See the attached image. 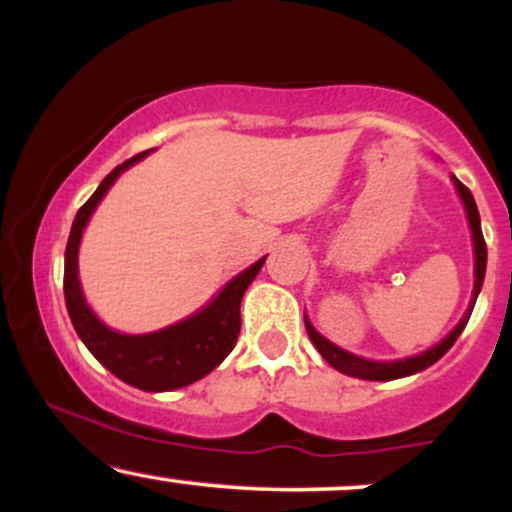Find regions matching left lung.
I'll return each instance as SVG.
<instances>
[{"label": "left lung", "mask_w": 512, "mask_h": 512, "mask_svg": "<svg viewBox=\"0 0 512 512\" xmlns=\"http://www.w3.org/2000/svg\"><path fill=\"white\" fill-rule=\"evenodd\" d=\"M452 182H455L457 192H460V199L464 202V209H467L469 228H472V240H474V291H472V305H469L467 315L462 317L460 325H457L455 330H452L448 337L443 339V342H438L436 346H433V349L424 351V354L404 358V361H370V358H361L356 354H349V351L339 349V346L327 342V339L322 337V334L317 332L313 325H310L308 317H305V330H308L310 342L315 344V349L320 351L322 358H325V361L330 363L332 368H337L339 373L351 375V378H361V380H397V378H404V375H414V373H419V370L433 366L438 358H443L445 354H448L450 346L455 344L457 337L462 334L464 325H467V320H469V315H472L474 303H477L481 284H484L486 243H484V233H481L479 209H477V202H474L472 192H469L467 187H464L457 178H452Z\"/></svg>", "instance_id": "8db88e82"}]
</instances>
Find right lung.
<instances>
[{"mask_svg":"<svg viewBox=\"0 0 512 512\" xmlns=\"http://www.w3.org/2000/svg\"><path fill=\"white\" fill-rule=\"evenodd\" d=\"M149 154L132 156L122 166L113 168L103 178L98 190L88 197V202L76 211L72 233L64 252V301H67L69 317L76 334L86 349L103 363L110 373L125 380L127 385L139 387L144 392H168L185 387L204 378L231 354L240 332V301L252 284L267 257L257 260L252 267L240 272L236 279L223 286L219 296L199 313L175 322L166 330L149 334H120L110 330L88 308L79 284V243L93 209L110 190L117 175Z\"/></svg>","mask_w":512,"mask_h":512,"instance_id":"1","label":"right lung"}]
</instances>
